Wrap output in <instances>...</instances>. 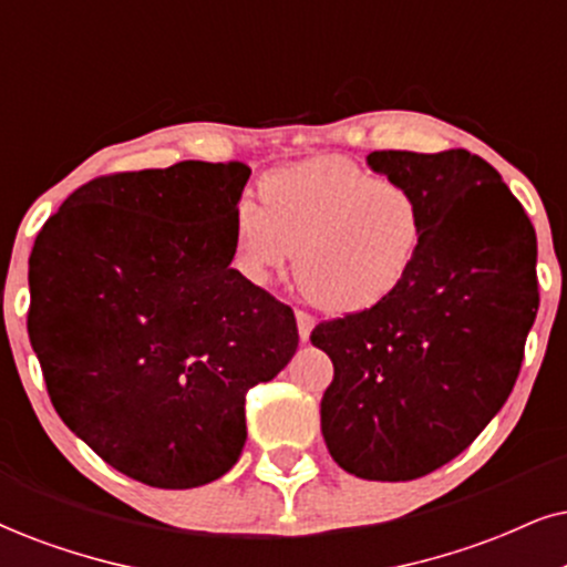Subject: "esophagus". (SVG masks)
<instances>
[{
	"mask_svg": "<svg viewBox=\"0 0 567 567\" xmlns=\"http://www.w3.org/2000/svg\"><path fill=\"white\" fill-rule=\"evenodd\" d=\"M312 326H316V320H312L310 316H307V312L297 310V331H299V339H302V341L310 339Z\"/></svg>",
	"mask_w": 567,
	"mask_h": 567,
	"instance_id": "obj_1",
	"label": "esophagus"
}]
</instances>
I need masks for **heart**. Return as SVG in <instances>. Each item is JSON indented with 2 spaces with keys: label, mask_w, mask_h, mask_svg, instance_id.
<instances>
[{
  "label": "heart",
  "mask_w": 567,
  "mask_h": 567,
  "mask_svg": "<svg viewBox=\"0 0 567 567\" xmlns=\"http://www.w3.org/2000/svg\"><path fill=\"white\" fill-rule=\"evenodd\" d=\"M260 202H241L234 213L236 270L265 284L297 251L299 289L333 316L383 302L408 278L423 244L415 194L344 157L270 173Z\"/></svg>",
  "instance_id": "heart-1"
}]
</instances>
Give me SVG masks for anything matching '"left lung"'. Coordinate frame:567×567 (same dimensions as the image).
<instances>
[{
    "label": "left lung",
    "mask_w": 567,
    "mask_h": 567,
    "mask_svg": "<svg viewBox=\"0 0 567 567\" xmlns=\"http://www.w3.org/2000/svg\"><path fill=\"white\" fill-rule=\"evenodd\" d=\"M423 209V244L383 302L316 326L331 358L328 452L368 481H412L471 446L507 402L539 310L536 234L486 159L370 152Z\"/></svg>",
    "instance_id": "left-lung-1"
}]
</instances>
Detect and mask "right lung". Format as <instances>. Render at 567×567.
Wrapping results in <instances>:
<instances>
[{
  "instance_id": "obj_1",
  "label": "right lung",
  "mask_w": 567,
  "mask_h": 567,
  "mask_svg": "<svg viewBox=\"0 0 567 567\" xmlns=\"http://www.w3.org/2000/svg\"><path fill=\"white\" fill-rule=\"evenodd\" d=\"M244 163L94 178L28 260V337L54 410L107 465L194 488L236 465L244 396L295 358L291 307L230 268Z\"/></svg>"
}]
</instances>
